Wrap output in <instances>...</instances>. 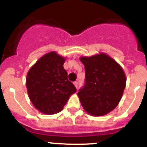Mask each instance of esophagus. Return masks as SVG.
<instances>
[{
  "instance_id": "obj_1",
  "label": "esophagus",
  "mask_w": 147,
  "mask_h": 147,
  "mask_svg": "<svg viewBox=\"0 0 147 147\" xmlns=\"http://www.w3.org/2000/svg\"><path fill=\"white\" fill-rule=\"evenodd\" d=\"M74 86L76 87V88H78V82H74Z\"/></svg>"
}]
</instances>
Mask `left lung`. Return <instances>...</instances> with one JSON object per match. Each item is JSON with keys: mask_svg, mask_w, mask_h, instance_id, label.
<instances>
[{"mask_svg": "<svg viewBox=\"0 0 147 147\" xmlns=\"http://www.w3.org/2000/svg\"><path fill=\"white\" fill-rule=\"evenodd\" d=\"M85 65V84L78 93L84 110L90 115H105L116 107L126 86L121 66L105 53L81 57Z\"/></svg>", "mask_w": 147, "mask_h": 147, "instance_id": "8db88e82", "label": "left lung"}]
</instances>
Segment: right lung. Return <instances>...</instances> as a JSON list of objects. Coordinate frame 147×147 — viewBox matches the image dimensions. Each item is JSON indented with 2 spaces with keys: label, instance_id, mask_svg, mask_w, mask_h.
<instances>
[{
  "label": "right lung",
  "instance_id": "add662e5",
  "mask_svg": "<svg viewBox=\"0 0 147 147\" xmlns=\"http://www.w3.org/2000/svg\"><path fill=\"white\" fill-rule=\"evenodd\" d=\"M65 59L55 51L42 56L32 66L26 76L28 97L34 107L43 114L52 115L60 112L75 86L67 80L63 67Z\"/></svg>",
  "mask_w": 147,
  "mask_h": 147
}]
</instances>
